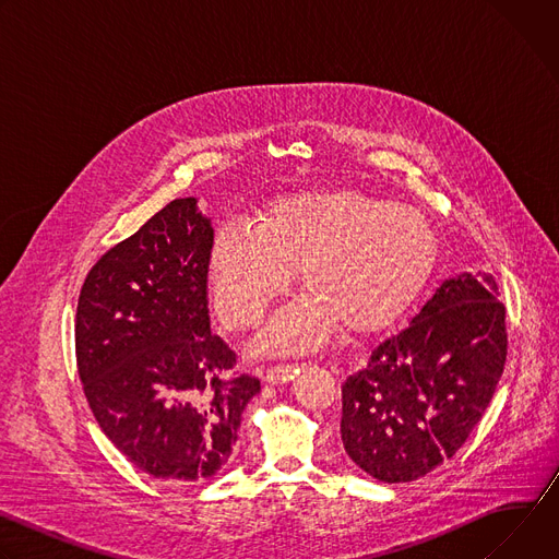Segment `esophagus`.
Here are the masks:
<instances>
[{"label": "esophagus", "instance_id": "34e87169", "mask_svg": "<svg viewBox=\"0 0 559 559\" xmlns=\"http://www.w3.org/2000/svg\"><path fill=\"white\" fill-rule=\"evenodd\" d=\"M298 373V365L292 362H283V365H274L265 371V382L270 384H285L289 380H294V376Z\"/></svg>", "mask_w": 559, "mask_h": 559}]
</instances>
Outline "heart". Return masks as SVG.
I'll return each mask as SVG.
<instances>
[{
    "mask_svg": "<svg viewBox=\"0 0 559 559\" xmlns=\"http://www.w3.org/2000/svg\"><path fill=\"white\" fill-rule=\"evenodd\" d=\"M436 250L423 212L343 188L283 197L257 227L223 225L205 272L221 323L243 330L261 321L298 267L309 296L281 309L254 341L261 354H298L334 321L358 334L389 323L429 278Z\"/></svg>",
    "mask_w": 559,
    "mask_h": 559,
    "instance_id": "1",
    "label": "heart"
}]
</instances>
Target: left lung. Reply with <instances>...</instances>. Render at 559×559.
Returning a JSON list of instances; mask_svg holds the SVG:
<instances>
[{
	"mask_svg": "<svg viewBox=\"0 0 559 559\" xmlns=\"http://www.w3.org/2000/svg\"><path fill=\"white\" fill-rule=\"evenodd\" d=\"M491 274H457L343 384L347 455L386 485L453 457L489 407L507 360L504 305Z\"/></svg>",
	"mask_w": 559,
	"mask_h": 559,
	"instance_id": "left-lung-1",
	"label": "left lung"
}]
</instances>
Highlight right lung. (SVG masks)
Returning a JSON list of instances; mask_svg holds the SVG:
<instances>
[{
	"instance_id": "add662e5",
	"label": "right lung",
	"mask_w": 559,
	"mask_h": 559,
	"mask_svg": "<svg viewBox=\"0 0 559 559\" xmlns=\"http://www.w3.org/2000/svg\"><path fill=\"white\" fill-rule=\"evenodd\" d=\"M212 221L175 199L110 248L79 294L74 349L88 405L143 473L201 483L227 464L241 414L261 391L210 332Z\"/></svg>"
}]
</instances>
